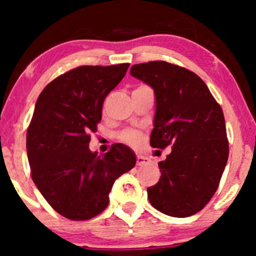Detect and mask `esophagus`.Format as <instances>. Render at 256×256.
Wrapping results in <instances>:
<instances>
[{
  "label": "esophagus",
  "mask_w": 256,
  "mask_h": 256,
  "mask_svg": "<svg viewBox=\"0 0 256 256\" xmlns=\"http://www.w3.org/2000/svg\"><path fill=\"white\" fill-rule=\"evenodd\" d=\"M136 160H138V166H142V164H148V158L142 156V154H138V156H136Z\"/></svg>",
  "instance_id": "esophagus-1"
}]
</instances>
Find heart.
<instances>
[{
	"label": "heart",
	"instance_id": "1",
	"mask_svg": "<svg viewBox=\"0 0 256 256\" xmlns=\"http://www.w3.org/2000/svg\"><path fill=\"white\" fill-rule=\"evenodd\" d=\"M138 138H140V134L135 130H126L121 134V140L128 144H136L138 141Z\"/></svg>",
	"mask_w": 256,
	"mask_h": 256
}]
</instances>
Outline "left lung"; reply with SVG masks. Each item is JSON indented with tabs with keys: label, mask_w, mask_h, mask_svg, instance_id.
<instances>
[{
	"label": "left lung",
	"mask_w": 256,
	"mask_h": 256,
	"mask_svg": "<svg viewBox=\"0 0 256 256\" xmlns=\"http://www.w3.org/2000/svg\"><path fill=\"white\" fill-rule=\"evenodd\" d=\"M130 73L154 92L150 144L172 146L158 162L160 180L147 188L150 203L167 216H193L213 197L228 161L223 110L206 82L182 66L156 60L135 64Z\"/></svg>",
	"instance_id": "obj_1"
}]
</instances>
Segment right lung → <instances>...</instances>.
Masks as SVG:
<instances>
[{"label":"right lung","instance_id":"add662e5","mask_svg":"<svg viewBox=\"0 0 256 256\" xmlns=\"http://www.w3.org/2000/svg\"><path fill=\"white\" fill-rule=\"evenodd\" d=\"M128 66L72 69L49 82L36 102L27 131L32 180L52 208L72 220L102 213L114 182L136 164L126 144H112L102 156L89 148V134L102 120L105 98Z\"/></svg>","mask_w":256,"mask_h":256}]
</instances>
